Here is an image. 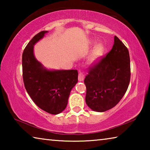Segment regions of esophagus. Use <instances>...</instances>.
I'll use <instances>...</instances> for the list:
<instances>
[{"mask_svg":"<svg viewBox=\"0 0 150 150\" xmlns=\"http://www.w3.org/2000/svg\"><path fill=\"white\" fill-rule=\"evenodd\" d=\"M85 78V75L83 72H79V75H78V80L79 81H83L84 80Z\"/></svg>","mask_w":150,"mask_h":150,"instance_id":"esophagus-1","label":"esophagus"}]
</instances>
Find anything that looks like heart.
<instances>
[{
    "label": "heart",
    "instance_id": "obj_1",
    "mask_svg": "<svg viewBox=\"0 0 150 150\" xmlns=\"http://www.w3.org/2000/svg\"><path fill=\"white\" fill-rule=\"evenodd\" d=\"M104 52V47L102 45H98L95 47V49L94 50L93 55H92V59L96 60L98 59V57H100L101 55H103Z\"/></svg>",
    "mask_w": 150,
    "mask_h": 150
}]
</instances>
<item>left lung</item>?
<instances>
[{
  "instance_id": "1",
  "label": "left lung",
  "mask_w": 150,
  "mask_h": 150,
  "mask_svg": "<svg viewBox=\"0 0 150 150\" xmlns=\"http://www.w3.org/2000/svg\"><path fill=\"white\" fill-rule=\"evenodd\" d=\"M130 80V61L128 48L115 36L112 50L88 68L84 83L85 101L96 112L115 107L128 89Z\"/></svg>"
}]
</instances>
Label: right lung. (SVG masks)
Returning a JSON list of instances; mask_svg holds the SVG:
<instances>
[{"instance_id":"1","label":"right lung","mask_w":150,"mask_h":150,"mask_svg":"<svg viewBox=\"0 0 150 150\" xmlns=\"http://www.w3.org/2000/svg\"><path fill=\"white\" fill-rule=\"evenodd\" d=\"M47 31L33 37L22 54V76L27 93L39 108L52 115L65 110L73 87L78 81L77 70H47L34 55V45Z\"/></svg>"}]
</instances>
